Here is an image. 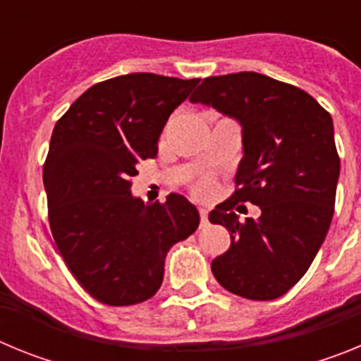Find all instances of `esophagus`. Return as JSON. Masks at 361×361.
Masks as SVG:
<instances>
[{"mask_svg":"<svg viewBox=\"0 0 361 361\" xmlns=\"http://www.w3.org/2000/svg\"><path fill=\"white\" fill-rule=\"evenodd\" d=\"M199 213H200V224H202V226H208V224H209V220H208V209H206V208H200Z\"/></svg>","mask_w":361,"mask_h":361,"instance_id":"obj_1","label":"esophagus"}]
</instances>
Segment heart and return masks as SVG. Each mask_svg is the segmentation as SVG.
<instances>
[{"label": "heart", "instance_id": "obj_1", "mask_svg": "<svg viewBox=\"0 0 361 361\" xmlns=\"http://www.w3.org/2000/svg\"><path fill=\"white\" fill-rule=\"evenodd\" d=\"M197 190H199L200 193H208V191H209V183H202L199 188H197Z\"/></svg>", "mask_w": 361, "mask_h": 361}]
</instances>
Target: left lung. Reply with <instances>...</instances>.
<instances>
[{"instance_id": "8db88e82", "label": "left lung", "mask_w": 361, "mask_h": 361, "mask_svg": "<svg viewBox=\"0 0 361 361\" xmlns=\"http://www.w3.org/2000/svg\"><path fill=\"white\" fill-rule=\"evenodd\" d=\"M190 101L242 128L238 190L209 213L231 235L213 275L242 298H279L305 275L333 220L340 177L333 119L307 92L257 72L206 78ZM237 202L257 203L263 215L240 223Z\"/></svg>"}]
</instances>
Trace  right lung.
<instances>
[{
    "label": "right lung",
    "mask_w": 361,
    "mask_h": 361,
    "mask_svg": "<svg viewBox=\"0 0 361 361\" xmlns=\"http://www.w3.org/2000/svg\"><path fill=\"white\" fill-rule=\"evenodd\" d=\"M199 79L128 73L97 82L56 123L43 166L52 237L82 289L106 305L152 298L170 247L199 228L186 197L145 204L137 164L157 155L171 111Z\"/></svg>",
    "instance_id": "add662e5"
}]
</instances>
